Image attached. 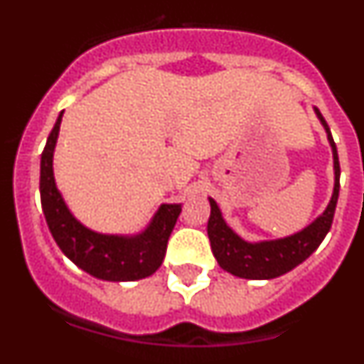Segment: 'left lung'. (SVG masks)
I'll return each mask as SVG.
<instances>
[{
	"mask_svg": "<svg viewBox=\"0 0 364 364\" xmlns=\"http://www.w3.org/2000/svg\"><path fill=\"white\" fill-rule=\"evenodd\" d=\"M315 114L326 129L328 142L332 146L333 153L336 184H333L330 204L326 205L323 215H319L310 226H306L299 233L277 240L246 242L228 226L226 220L222 218L217 202L210 198L211 215L210 220H208V237H210L211 242V252H213L218 266L231 275H237L240 279H253V281L281 277L290 269H294L295 266L301 264L302 260H306L319 247V244L323 242V239L332 228L337 198H339V156H337V147L332 133H330V127H328L319 109H315Z\"/></svg>",
	"mask_w": 364,
	"mask_h": 364,
	"instance_id": "1",
	"label": "left lung"
}]
</instances>
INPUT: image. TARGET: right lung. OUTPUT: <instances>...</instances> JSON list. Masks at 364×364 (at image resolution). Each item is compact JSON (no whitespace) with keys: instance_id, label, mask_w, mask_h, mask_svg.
I'll return each instance as SVG.
<instances>
[{"instance_id":"right-lung-1","label":"right lung","mask_w":364,"mask_h":364,"mask_svg":"<svg viewBox=\"0 0 364 364\" xmlns=\"http://www.w3.org/2000/svg\"><path fill=\"white\" fill-rule=\"evenodd\" d=\"M62 114L50 131L40 164V195L45 220L54 240L74 264L102 281H138L149 277L162 264L167 240L176 224L182 205L162 204L149 226L138 235H104L89 230L73 217L58 191L53 173Z\"/></svg>"}]
</instances>
